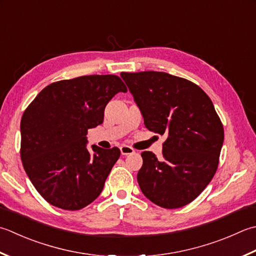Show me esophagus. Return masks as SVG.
<instances>
[{"label":"esophagus","instance_id":"esophagus-1","mask_svg":"<svg viewBox=\"0 0 256 256\" xmlns=\"http://www.w3.org/2000/svg\"><path fill=\"white\" fill-rule=\"evenodd\" d=\"M120 150H121L122 155H128V154L134 153V150L131 146H128V145H122V146L120 148Z\"/></svg>","mask_w":256,"mask_h":256}]
</instances>
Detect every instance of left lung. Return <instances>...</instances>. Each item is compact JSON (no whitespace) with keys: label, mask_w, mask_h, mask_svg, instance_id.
Instances as JSON below:
<instances>
[{"label":"left lung","mask_w":256,"mask_h":256,"mask_svg":"<svg viewBox=\"0 0 256 256\" xmlns=\"http://www.w3.org/2000/svg\"><path fill=\"white\" fill-rule=\"evenodd\" d=\"M150 131L166 134L162 158L142 152L140 188L164 208L191 203L218 170L224 128L211 98L195 83L165 72H122Z\"/></svg>","instance_id":"8db88e82"}]
</instances>
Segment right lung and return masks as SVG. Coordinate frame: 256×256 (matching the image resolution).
<instances>
[{
	"label": "right lung",
	"instance_id": "1",
	"mask_svg": "<svg viewBox=\"0 0 256 256\" xmlns=\"http://www.w3.org/2000/svg\"><path fill=\"white\" fill-rule=\"evenodd\" d=\"M128 92L116 75H85L48 85L23 113L21 160L34 188L54 206L76 211L101 194L120 158L118 148H86L88 130L103 123L104 108Z\"/></svg>",
	"mask_w": 256,
	"mask_h": 256
}]
</instances>
